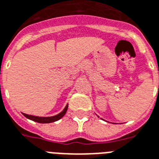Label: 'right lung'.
Segmentation results:
<instances>
[{"label":"right lung","instance_id":"right-lung-1","mask_svg":"<svg viewBox=\"0 0 159 159\" xmlns=\"http://www.w3.org/2000/svg\"><path fill=\"white\" fill-rule=\"evenodd\" d=\"M67 110H68V104L61 113H59L57 115L52 116V117H37V116L28 115V114H26V113H23V114L24 115V117H26L28 119L33 120L34 122H39V123H50V122H56V121L60 119L61 117H64V114L66 113Z\"/></svg>","mask_w":159,"mask_h":159}]
</instances>
